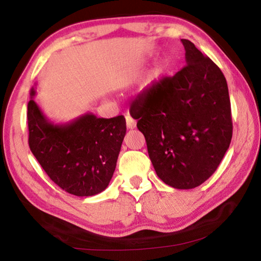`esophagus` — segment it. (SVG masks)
<instances>
[{
	"label": "esophagus",
	"instance_id": "esophagus-1",
	"mask_svg": "<svg viewBox=\"0 0 261 261\" xmlns=\"http://www.w3.org/2000/svg\"><path fill=\"white\" fill-rule=\"evenodd\" d=\"M125 120H126V126L129 127V129H135L136 125H137V122H136L135 118L130 116V115H126Z\"/></svg>",
	"mask_w": 261,
	"mask_h": 261
}]
</instances>
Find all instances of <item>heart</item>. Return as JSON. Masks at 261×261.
Instances as JSON below:
<instances>
[{"label":"heart","instance_id":"1","mask_svg":"<svg viewBox=\"0 0 261 261\" xmlns=\"http://www.w3.org/2000/svg\"><path fill=\"white\" fill-rule=\"evenodd\" d=\"M161 73H162V67L158 65V67H155L152 70V72H151V74H149V78H148L147 83L145 84V87H149L151 85H153V84L155 83L159 78H160Z\"/></svg>","mask_w":261,"mask_h":261}]
</instances>
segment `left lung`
Masks as SVG:
<instances>
[{
    "label": "left lung",
    "mask_w": 261,
    "mask_h": 261,
    "mask_svg": "<svg viewBox=\"0 0 261 261\" xmlns=\"http://www.w3.org/2000/svg\"><path fill=\"white\" fill-rule=\"evenodd\" d=\"M187 65L140 93L130 114L146 139L156 175L179 190L199 187L219 167L232 137L222 71L187 39Z\"/></svg>",
    "instance_id": "1"
}]
</instances>
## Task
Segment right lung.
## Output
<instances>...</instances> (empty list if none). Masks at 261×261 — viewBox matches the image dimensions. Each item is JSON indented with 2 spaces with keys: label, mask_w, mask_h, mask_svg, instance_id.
<instances>
[{
  "label": "right lung",
  "mask_w": 261,
  "mask_h": 261,
  "mask_svg": "<svg viewBox=\"0 0 261 261\" xmlns=\"http://www.w3.org/2000/svg\"><path fill=\"white\" fill-rule=\"evenodd\" d=\"M28 105L31 152L53 182L78 197H90L108 187L126 132L124 116L96 117L86 113L68 123L50 122L35 102Z\"/></svg>",
  "instance_id": "obj_1"
}]
</instances>
